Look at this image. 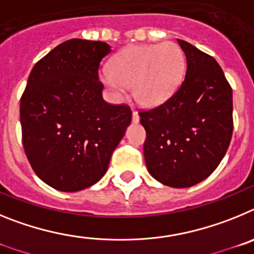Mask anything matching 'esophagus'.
I'll return each instance as SVG.
<instances>
[{
  "mask_svg": "<svg viewBox=\"0 0 254 254\" xmlns=\"http://www.w3.org/2000/svg\"><path fill=\"white\" fill-rule=\"evenodd\" d=\"M138 121H140V116L136 112H132V122L138 123Z\"/></svg>",
  "mask_w": 254,
  "mask_h": 254,
  "instance_id": "esophagus-1",
  "label": "esophagus"
}]
</instances>
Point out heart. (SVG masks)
<instances>
[{
    "label": "heart",
    "mask_w": 254,
    "mask_h": 254,
    "mask_svg": "<svg viewBox=\"0 0 254 254\" xmlns=\"http://www.w3.org/2000/svg\"><path fill=\"white\" fill-rule=\"evenodd\" d=\"M185 53L178 44L131 46L114 56L109 72L102 76L105 86L114 94L132 86L133 99L145 108L164 104L177 91L185 75Z\"/></svg>",
    "instance_id": "heart-1"
}]
</instances>
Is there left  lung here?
Returning <instances> with one entry per match:
<instances>
[{
    "mask_svg": "<svg viewBox=\"0 0 254 254\" xmlns=\"http://www.w3.org/2000/svg\"><path fill=\"white\" fill-rule=\"evenodd\" d=\"M177 40L187 60L185 80L164 104L138 114L151 177L169 187L187 188L207 178L226 154L233 134V90L214 57Z\"/></svg>",
    "mask_w": 254,
    "mask_h": 254,
    "instance_id": "1",
    "label": "left lung"
}]
</instances>
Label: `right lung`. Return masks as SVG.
<instances>
[{
  "mask_svg": "<svg viewBox=\"0 0 254 254\" xmlns=\"http://www.w3.org/2000/svg\"><path fill=\"white\" fill-rule=\"evenodd\" d=\"M104 42L69 39L31 69L20 102L22 145L44 183L62 192L95 185L132 120L127 105H111L102 95L100 61Z\"/></svg>",
  "mask_w": 254,
  "mask_h": 254,
  "instance_id": "obj_1",
  "label": "right lung"
}]
</instances>
